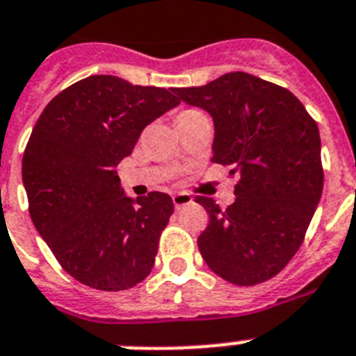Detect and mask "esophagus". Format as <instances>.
I'll return each instance as SVG.
<instances>
[{"label": "esophagus", "mask_w": 356, "mask_h": 356, "mask_svg": "<svg viewBox=\"0 0 356 356\" xmlns=\"http://www.w3.org/2000/svg\"><path fill=\"white\" fill-rule=\"evenodd\" d=\"M173 207L177 208H183V207H186V204H192L193 203V199H192V195H190V193H186V192H179V193H175V195H173Z\"/></svg>", "instance_id": "esophagus-1"}]
</instances>
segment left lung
<instances>
[{"label": "left lung", "instance_id": "8db88e82", "mask_svg": "<svg viewBox=\"0 0 356 356\" xmlns=\"http://www.w3.org/2000/svg\"><path fill=\"white\" fill-rule=\"evenodd\" d=\"M175 95L212 115V163L238 173L225 210L195 197L210 219L197 238L201 256L234 285L274 278L298 252L322 197L318 126L289 89L241 71Z\"/></svg>", "mask_w": 356, "mask_h": 356}]
</instances>
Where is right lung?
Instances as JSON below:
<instances>
[{
    "mask_svg": "<svg viewBox=\"0 0 356 356\" xmlns=\"http://www.w3.org/2000/svg\"><path fill=\"white\" fill-rule=\"evenodd\" d=\"M179 104L168 89L93 74L43 109L23 152L22 175L34 227L67 274L98 291L148 278L173 213L161 192L131 201L115 168L143 129Z\"/></svg>",
    "mask_w": 356,
    "mask_h": 356,
    "instance_id": "add662e5",
    "label": "right lung"
}]
</instances>
